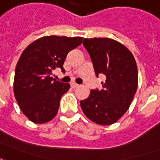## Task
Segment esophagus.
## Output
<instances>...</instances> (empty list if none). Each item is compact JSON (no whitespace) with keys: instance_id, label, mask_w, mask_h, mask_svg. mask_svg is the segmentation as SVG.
<instances>
[{"instance_id":"obj_1","label":"esophagus","mask_w":160,"mask_h":160,"mask_svg":"<svg viewBox=\"0 0 160 160\" xmlns=\"http://www.w3.org/2000/svg\"><path fill=\"white\" fill-rule=\"evenodd\" d=\"M71 87L72 88H77V87H79V85L75 82H73V83H71Z\"/></svg>"}]
</instances>
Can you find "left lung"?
<instances>
[{"label": "left lung", "instance_id": "obj_1", "mask_svg": "<svg viewBox=\"0 0 160 160\" xmlns=\"http://www.w3.org/2000/svg\"><path fill=\"white\" fill-rule=\"evenodd\" d=\"M96 76L105 75L103 89L91 90L89 97L80 101L84 114L99 125L118 122L128 111L138 87V70L132 53L111 38H84Z\"/></svg>", "mask_w": 160, "mask_h": 160}]
</instances>
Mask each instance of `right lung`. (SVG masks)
<instances>
[{"label":"right lung","instance_id":"add662e5","mask_svg":"<svg viewBox=\"0 0 160 160\" xmlns=\"http://www.w3.org/2000/svg\"><path fill=\"white\" fill-rule=\"evenodd\" d=\"M83 38L45 36L26 47L16 65L13 92L24 115L34 123L52 120L57 114L60 99L69 89L68 83L53 80L52 71L62 72L68 53Z\"/></svg>","mask_w":160,"mask_h":160}]
</instances>
